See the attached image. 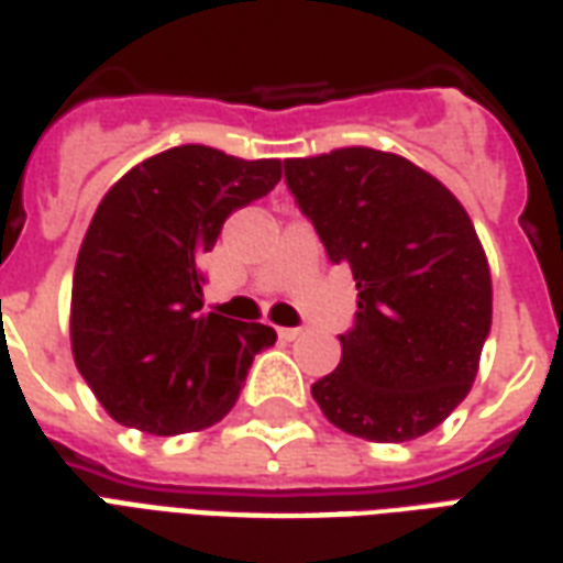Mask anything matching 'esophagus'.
Returning <instances> with one entry per match:
<instances>
[{
  "instance_id": "34e87169",
  "label": "esophagus",
  "mask_w": 563,
  "mask_h": 563,
  "mask_svg": "<svg viewBox=\"0 0 563 563\" xmlns=\"http://www.w3.org/2000/svg\"><path fill=\"white\" fill-rule=\"evenodd\" d=\"M277 335H280L283 341H295V338L301 335V329H298V325H280V329H277Z\"/></svg>"
}]
</instances>
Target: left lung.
Listing matches in <instances>:
<instances>
[{"mask_svg": "<svg viewBox=\"0 0 563 563\" xmlns=\"http://www.w3.org/2000/svg\"><path fill=\"white\" fill-rule=\"evenodd\" d=\"M283 170L329 262L356 280L341 363L310 387L313 399L368 442L427 435L466 399L490 335V271L470 216L430 173L377 148Z\"/></svg>", "mask_w": 563, "mask_h": 563, "instance_id": "obj_1", "label": "left lung"}]
</instances>
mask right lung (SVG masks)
Here are the masks:
<instances>
[{"label":"right lung","mask_w":563,"mask_h":563,"mask_svg":"<svg viewBox=\"0 0 563 563\" xmlns=\"http://www.w3.org/2000/svg\"><path fill=\"white\" fill-rule=\"evenodd\" d=\"M280 183V161L176 145L124 173L100 200L73 277V356L106 411L155 435L203 430L241 396L262 322L200 313V255L234 210Z\"/></svg>","instance_id":"obj_1"}]
</instances>
